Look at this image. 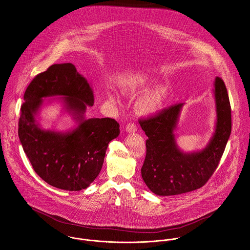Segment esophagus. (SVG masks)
<instances>
[{
  "instance_id": "esophagus-1",
  "label": "esophagus",
  "mask_w": 250,
  "mask_h": 250,
  "mask_svg": "<svg viewBox=\"0 0 250 250\" xmlns=\"http://www.w3.org/2000/svg\"><path fill=\"white\" fill-rule=\"evenodd\" d=\"M125 131L127 133H134V132L137 131V126L135 125L134 124H128L125 126Z\"/></svg>"
}]
</instances>
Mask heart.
<instances>
[{
  "label": "heart",
  "instance_id": "b5f03b06",
  "mask_svg": "<svg viewBox=\"0 0 250 250\" xmlns=\"http://www.w3.org/2000/svg\"><path fill=\"white\" fill-rule=\"evenodd\" d=\"M120 89L125 96L135 97L139 94L147 93L149 91V86L145 79L139 76H133L125 79L120 84ZM108 98L111 101H117V96L113 93H109ZM166 99V89L158 88L144 97L139 102L137 109L143 115H153L163 108Z\"/></svg>",
  "mask_w": 250,
  "mask_h": 250
}]
</instances>
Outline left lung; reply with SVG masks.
Segmentation results:
<instances>
[{
	"label": "left lung",
	"mask_w": 250,
	"mask_h": 250,
	"mask_svg": "<svg viewBox=\"0 0 250 250\" xmlns=\"http://www.w3.org/2000/svg\"><path fill=\"white\" fill-rule=\"evenodd\" d=\"M213 95L216 122L208 145L186 152L177 144L175 133L185 104L171 106L158 115L140 121L148 137L146 156L141 169L147 188L156 195L171 196L202 188L217 168L231 133V107L224 81L216 77Z\"/></svg>",
	"instance_id": "left-lung-1"
}]
</instances>
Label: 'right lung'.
<instances>
[{
  "instance_id": "1",
  "label": "right lung",
  "mask_w": 250,
  "mask_h": 250,
  "mask_svg": "<svg viewBox=\"0 0 250 250\" xmlns=\"http://www.w3.org/2000/svg\"><path fill=\"white\" fill-rule=\"evenodd\" d=\"M46 98L53 100L44 101ZM23 100L18 134L35 172L60 189L79 191L88 188L102 169L108 144L120 134L114 119L85 118L87 106L94 104L90 83L74 64H53L32 80ZM53 101L72 116L75 127L59 132L40 125V110Z\"/></svg>"
}]
</instances>
